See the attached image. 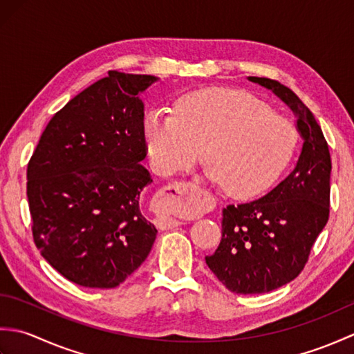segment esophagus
Masks as SVG:
<instances>
[{"mask_svg":"<svg viewBox=\"0 0 354 354\" xmlns=\"http://www.w3.org/2000/svg\"><path fill=\"white\" fill-rule=\"evenodd\" d=\"M196 184L185 181L173 183L165 187L160 194V201H158V208L162 212V214L156 219L158 228L171 230L181 225L183 222L173 216L193 212L196 208V202H194V193H196Z\"/></svg>","mask_w":354,"mask_h":354,"instance_id":"34e87169","label":"esophagus"}]
</instances>
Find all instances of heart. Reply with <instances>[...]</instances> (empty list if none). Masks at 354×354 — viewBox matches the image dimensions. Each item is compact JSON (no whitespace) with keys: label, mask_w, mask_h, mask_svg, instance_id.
Instances as JSON below:
<instances>
[{"label":"heart","mask_w":354,"mask_h":354,"mask_svg":"<svg viewBox=\"0 0 354 354\" xmlns=\"http://www.w3.org/2000/svg\"><path fill=\"white\" fill-rule=\"evenodd\" d=\"M145 133L155 167L164 175L190 167L205 155L208 173L234 198L259 196L289 167L298 131L252 94L205 88L183 95L176 115L153 109Z\"/></svg>","instance_id":"1"}]
</instances>
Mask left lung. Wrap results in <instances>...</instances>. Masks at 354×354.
Returning a JSON list of instances; mask_svg holds the SVG:
<instances>
[{"instance_id": "obj_1", "label": "left lung", "mask_w": 354, "mask_h": 354, "mask_svg": "<svg viewBox=\"0 0 354 354\" xmlns=\"http://www.w3.org/2000/svg\"><path fill=\"white\" fill-rule=\"evenodd\" d=\"M289 104L304 138L290 175L265 196L223 208L222 240L205 257L209 270L234 293H266L297 278L330 213L328 145L310 109L290 88L250 77Z\"/></svg>"}]
</instances>
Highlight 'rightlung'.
Here are the masks:
<instances>
[{
	"label": "right lung",
	"mask_w": 354,
	"mask_h": 354,
	"mask_svg": "<svg viewBox=\"0 0 354 354\" xmlns=\"http://www.w3.org/2000/svg\"><path fill=\"white\" fill-rule=\"evenodd\" d=\"M112 70L57 111L27 165L33 240L66 280L85 288L122 284L147 259L156 228L141 213L152 183L145 104L156 82Z\"/></svg>",
	"instance_id": "obj_1"
}]
</instances>
